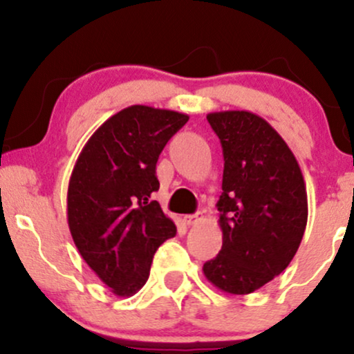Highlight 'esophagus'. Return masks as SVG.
Listing matches in <instances>:
<instances>
[{
    "mask_svg": "<svg viewBox=\"0 0 354 354\" xmlns=\"http://www.w3.org/2000/svg\"><path fill=\"white\" fill-rule=\"evenodd\" d=\"M201 219H203V214H201V213L185 214V216H183V223H185V225L191 226V225H196V223L201 221Z\"/></svg>",
    "mask_w": 354,
    "mask_h": 354,
    "instance_id": "34e87169",
    "label": "esophagus"
}]
</instances>
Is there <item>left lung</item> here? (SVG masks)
Listing matches in <instances>:
<instances>
[{
  "label": "left lung",
  "mask_w": 354,
  "mask_h": 354,
  "mask_svg": "<svg viewBox=\"0 0 354 354\" xmlns=\"http://www.w3.org/2000/svg\"><path fill=\"white\" fill-rule=\"evenodd\" d=\"M225 169L216 203L223 246L203 273L218 290L250 295L286 270L308 221L306 186L278 131L250 111L209 113Z\"/></svg>",
  "instance_id": "left-lung-1"
}]
</instances>
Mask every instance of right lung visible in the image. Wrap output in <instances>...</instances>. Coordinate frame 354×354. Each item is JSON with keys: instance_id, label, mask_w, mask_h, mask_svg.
Listing matches in <instances>:
<instances>
[{"instance_id": "add662e5", "label": "right lung", "mask_w": 354, "mask_h": 354, "mask_svg": "<svg viewBox=\"0 0 354 354\" xmlns=\"http://www.w3.org/2000/svg\"><path fill=\"white\" fill-rule=\"evenodd\" d=\"M188 115L135 104L93 133L68 186V226L86 265L116 296L143 288L153 256L176 226L151 201L156 163Z\"/></svg>"}]
</instances>
